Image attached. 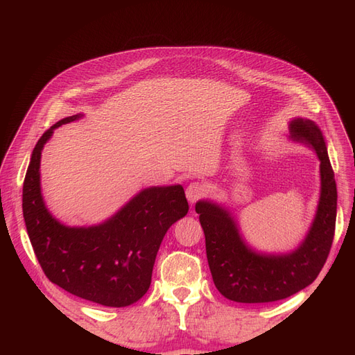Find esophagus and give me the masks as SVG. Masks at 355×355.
I'll return each instance as SVG.
<instances>
[{
	"instance_id": "esophagus-1",
	"label": "esophagus",
	"mask_w": 355,
	"mask_h": 355,
	"mask_svg": "<svg viewBox=\"0 0 355 355\" xmlns=\"http://www.w3.org/2000/svg\"><path fill=\"white\" fill-rule=\"evenodd\" d=\"M204 194H206V187L200 182H192L187 188V198L191 204H196Z\"/></svg>"
}]
</instances>
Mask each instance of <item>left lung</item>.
Masks as SVG:
<instances>
[{"instance_id":"1","label":"left lung","mask_w":355,"mask_h":355,"mask_svg":"<svg viewBox=\"0 0 355 355\" xmlns=\"http://www.w3.org/2000/svg\"><path fill=\"white\" fill-rule=\"evenodd\" d=\"M288 132L293 142L309 146L320 161L315 216L296 249L287 253L256 250L244 240L230 207L211 200H200L196 204L214 286L234 302L265 304L297 293L315 280L330 252L338 191L324 136L306 118H293L288 123Z\"/></svg>"}]
</instances>
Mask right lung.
<instances>
[{
    "label": "right lung",
    "instance_id": "right-lung-1",
    "mask_svg": "<svg viewBox=\"0 0 355 355\" xmlns=\"http://www.w3.org/2000/svg\"><path fill=\"white\" fill-rule=\"evenodd\" d=\"M62 118L40 137L24 182V218L37 259L51 283L103 306L137 302L151 286L158 249L168 228L189 210L182 185L149 187L111 218L90 227H68L49 211L41 192V153Z\"/></svg>",
    "mask_w": 355,
    "mask_h": 355
}]
</instances>
